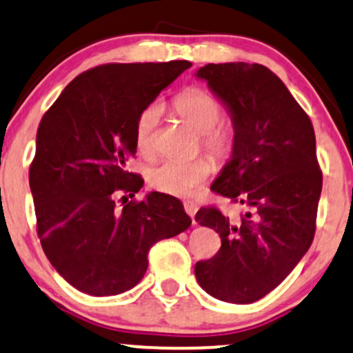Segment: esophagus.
Instances as JSON below:
<instances>
[{
  "label": "esophagus",
  "mask_w": 353,
  "mask_h": 353,
  "mask_svg": "<svg viewBox=\"0 0 353 353\" xmlns=\"http://www.w3.org/2000/svg\"><path fill=\"white\" fill-rule=\"evenodd\" d=\"M183 206H185V211L186 213H188V216L193 219V216H194V213H196V205H194L193 201H185L183 203ZM193 223H194V219H193Z\"/></svg>",
  "instance_id": "esophagus-1"
}]
</instances>
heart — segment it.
Wrapping results in <instances>:
<instances>
[{
  "instance_id": "b5f03b06",
  "label": "heart",
  "mask_w": 353,
  "mask_h": 353,
  "mask_svg": "<svg viewBox=\"0 0 353 353\" xmlns=\"http://www.w3.org/2000/svg\"><path fill=\"white\" fill-rule=\"evenodd\" d=\"M173 110L183 122L200 132L203 148L213 159L225 160L231 155L236 140L234 127L228 120H219L221 103L213 95L198 87H190L176 95ZM160 114L159 105H148L137 119L135 143L143 157H153L157 152ZM210 173L211 163L206 159H168L148 170L147 180L152 188L161 193L188 196L210 176Z\"/></svg>"
}]
</instances>
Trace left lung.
Returning a JSON list of instances; mask_svg holds the SVG:
<instances>
[{
	"mask_svg": "<svg viewBox=\"0 0 353 353\" xmlns=\"http://www.w3.org/2000/svg\"><path fill=\"white\" fill-rule=\"evenodd\" d=\"M226 105L236 132L231 159L211 190L243 205L238 219L201 208L221 248L198 261L194 276L210 296L251 304L276 289L309 251L316 233L322 172L316 134L284 82L261 64H206L194 74Z\"/></svg>",
	"mask_w": 353,
	"mask_h": 353,
	"instance_id": "8db88e82",
	"label": "left lung"
}]
</instances>
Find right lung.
Here are the masks:
<instances>
[{
    "label": "right lung",
    "mask_w": 353,
    "mask_h": 353,
    "mask_svg": "<svg viewBox=\"0 0 353 353\" xmlns=\"http://www.w3.org/2000/svg\"><path fill=\"white\" fill-rule=\"evenodd\" d=\"M188 61L103 64L79 74L41 119L29 168L37 236L44 254L70 285L115 296L137 285L160 239L192 225L180 200L135 196L142 176L127 163L137 152L135 123Z\"/></svg>",
    "instance_id": "1"
}]
</instances>
